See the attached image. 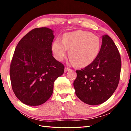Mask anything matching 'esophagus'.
Listing matches in <instances>:
<instances>
[{
  "label": "esophagus",
  "mask_w": 131,
  "mask_h": 131,
  "mask_svg": "<svg viewBox=\"0 0 131 131\" xmlns=\"http://www.w3.org/2000/svg\"><path fill=\"white\" fill-rule=\"evenodd\" d=\"M69 70H70V69L69 68H68V67H65V72H67L68 71H69Z\"/></svg>",
  "instance_id": "obj_1"
}]
</instances>
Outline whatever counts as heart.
<instances>
[{
  "instance_id": "obj_1",
  "label": "heart",
  "mask_w": 131,
  "mask_h": 131,
  "mask_svg": "<svg viewBox=\"0 0 131 131\" xmlns=\"http://www.w3.org/2000/svg\"><path fill=\"white\" fill-rule=\"evenodd\" d=\"M101 48L99 37L84 30L66 33L62 40L56 39L52 44V50L58 61H62L68 54L70 61L77 67L88 66L98 55Z\"/></svg>"
}]
</instances>
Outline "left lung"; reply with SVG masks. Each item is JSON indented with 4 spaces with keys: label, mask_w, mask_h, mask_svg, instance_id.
<instances>
[{
    "label": "left lung",
    "mask_w": 131,
    "mask_h": 131,
    "mask_svg": "<svg viewBox=\"0 0 131 131\" xmlns=\"http://www.w3.org/2000/svg\"><path fill=\"white\" fill-rule=\"evenodd\" d=\"M121 68L118 48L110 37L104 35L96 59L85 68L76 70L73 85L77 96L90 105L105 102L117 88Z\"/></svg>",
    "instance_id": "8db88e82"
}]
</instances>
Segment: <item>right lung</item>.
<instances>
[{"mask_svg": "<svg viewBox=\"0 0 131 131\" xmlns=\"http://www.w3.org/2000/svg\"><path fill=\"white\" fill-rule=\"evenodd\" d=\"M53 31L35 28L18 43L10 64L13 92L25 105L39 106L52 95L54 83L62 75L65 66L52 56Z\"/></svg>", "mask_w": 131, "mask_h": 131, "instance_id": "1", "label": "right lung"}]
</instances>
